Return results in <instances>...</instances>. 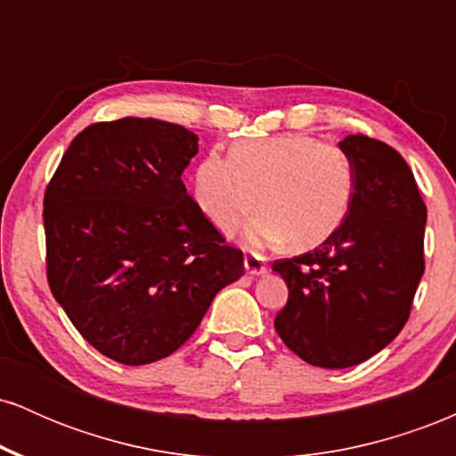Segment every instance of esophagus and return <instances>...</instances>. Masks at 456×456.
I'll return each instance as SVG.
<instances>
[{"instance_id": "obj_1", "label": "esophagus", "mask_w": 456, "mask_h": 456, "mask_svg": "<svg viewBox=\"0 0 456 456\" xmlns=\"http://www.w3.org/2000/svg\"><path fill=\"white\" fill-rule=\"evenodd\" d=\"M244 268H246V274H250V276H259V274H265V272H268L265 257H261V255H257V253L246 255Z\"/></svg>"}]
</instances>
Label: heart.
<instances>
[{
    "label": "heart",
    "instance_id": "obj_1",
    "mask_svg": "<svg viewBox=\"0 0 456 456\" xmlns=\"http://www.w3.org/2000/svg\"><path fill=\"white\" fill-rule=\"evenodd\" d=\"M197 206L214 227L232 233L255 210H264L246 227L250 244L289 240L294 248H311L337 232L354 195L347 154L305 133L246 139L229 156L210 151L192 182Z\"/></svg>",
    "mask_w": 456,
    "mask_h": 456
}]
</instances>
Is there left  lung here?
<instances>
[{"label":"left lung","instance_id":"obj_1","mask_svg":"<svg viewBox=\"0 0 456 456\" xmlns=\"http://www.w3.org/2000/svg\"><path fill=\"white\" fill-rule=\"evenodd\" d=\"M354 171L347 216L326 242L272 270L289 297L282 343L322 369H347L395 341L425 272L427 206L403 156L366 134L338 143Z\"/></svg>","mask_w":456,"mask_h":456}]
</instances>
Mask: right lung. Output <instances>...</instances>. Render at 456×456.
<instances>
[{
    "label": "right lung",
    "mask_w": 456,
    "mask_h": 456,
    "mask_svg": "<svg viewBox=\"0 0 456 456\" xmlns=\"http://www.w3.org/2000/svg\"><path fill=\"white\" fill-rule=\"evenodd\" d=\"M199 137L122 118L72 139L45 191L46 281L81 337L119 364L167 358L244 274L182 174Z\"/></svg>",
    "instance_id": "add662e5"
}]
</instances>
